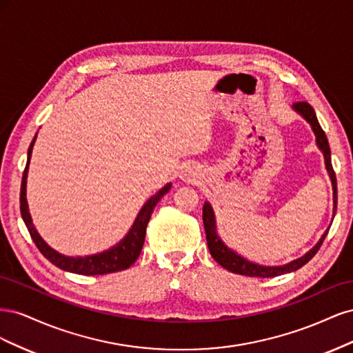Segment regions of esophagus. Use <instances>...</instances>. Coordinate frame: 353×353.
I'll return each instance as SVG.
<instances>
[{"label":"esophagus","instance_id":"34e87169","mask_svg":"<svg viewBox=\"0 0 353 353\" xmlns=\"http://www.w3.org/2000/svg\"><path fill=\"white\" fill-rule=\"evenodd\" d=\"M196 178H197L196 170L191 168H187L185 170H183V174H181V179L185 181V183H190V181H196Z\"/></svg>","mask_w":353,"mask_h":353}]
</instances>
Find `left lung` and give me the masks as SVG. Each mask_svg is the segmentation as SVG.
<instances>
[{
  "mask_svg": "<svg viewBox=\"0 0 353 353\" xmlns=\"http://www.w3.org/2000/svg\"><path fill=\"white\" fill-rule=\"evenodd\" d=\"M293 110L301 114L303 119L309 125H311L312 131L315 134L316 145L324 156L325 169H327L330 181H331V187H333V218H331V223H333V219H334V215H336V209H337V181H336V174L333 170V165H331V152H330L327 135L323 131L321 125H319V122L316 119L315 110L312 109L311 104L306 103V101L294 103ZM203 223H205L209 252L212 254V258L215 259L222 266V268H225V270H228L234 274L248 275V276H261V279H271V276L288 274V272H293L299 268H302L305 263H307L309 261L314 258L315 253L319 250V248H321V244H323L324 239L327 237L328 230L331 227V223H330V227L325 230V232L323 234L321 239L318 240V243L314 245L311 250H307L303 256H301V258H297V259L288 262L285 265L270 266V265H261V263L249 261L248 258H244V256L239 254L236 250L230 249L228 245L222 241V239L219 237V234H218L215 212H213V208H212L209 201H205V205H203Z\"/></svg>",
  "mask_w": 353,
  "mask_h": 353,
  "instance_id": "obj_1",
  "label": "left lung"
}]
</instances>
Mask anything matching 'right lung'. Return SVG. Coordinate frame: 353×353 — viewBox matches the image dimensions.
Instances as JSON below:
<instances>
[{
  "label": "right lung",
  "mask_w": 353,
  "mask_h": 353,
  "mask_svg": "<svg viewBox=\"0 0 353 353\" xmlns=\"http://www.w3.org/2000/svg\"><path fill=\"white\" fill-rule=\"evenodd\" d=\"M35 141H37V135L34 137V140H32L28 148V162L23 170L22 185H20V213H22L25 225L30 234L32 240H34L37 248L39 249V252L44 254L52 265H56L57 268L73 272V274L103 275V274L117 272V271H123L126 268H130L141 253L143 244L145 240L147 223L150 221V216L156 205L160 201V199L168 193L170 187H172V184L168 183L163 188H160L154 196H152L144 203V206L140 209V212H138V215L130 231L125 234V237L121 241H117L114 245H112L110 249L103 250L95 254H88V256H66L52 249L51 245H48L44 241V239L39 236V232L37 231L34 222H32V216L29 213V206L26 200V181H28L30 157H32V148H34Z\"/></svg>",
  "instance_id": "right-lung-1"
}]
</instances>
